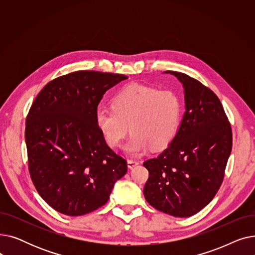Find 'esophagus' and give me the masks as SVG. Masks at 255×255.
I'll return each mask as SVG.
<instances>
[{
  "mask_svg": "<svg viewBox=\"0 0 255 255\" xmlns=\"http://www.w3.org/2000/svg\"><path fill=\"white\" fill-rule=\"evenodd\" d=\"M127 163H128V167L131 169V168H133V167H135L136 165H138V164H139V161H138V160L129 159Z\"/></svg>",
  "mask_w": 255,
  "mask_h": 255,
  "instance_id": "esophagus-1",
  "label": "esophagus"
}]
</instances>
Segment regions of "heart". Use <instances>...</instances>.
Listing matches in <instances>:
<instances>
[{
    "instance_id": "obj_1",
    "label": "heart",
    "mask_w": 255,
    "mask_h": 255,
    "mask_svg": "<svg viewBox=\"0 0 255 255\" xmlns=\"http://www.w3.org/2000/svg\"><path fill=\"white\" fill-rule=\"evenodd\" d=\"M182 119V101L172 91H158L141 85H130L117 93L113 109L99 106L95 123L105 142L117 148L128 132L125 144L130 155L161 150L176 137Z\"/></svg>"
}]
</instances>
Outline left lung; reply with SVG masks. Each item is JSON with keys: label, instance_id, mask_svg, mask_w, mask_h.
<instances>
[{"label": "left lung", "instance_id": "obj_1", "mask_svg": "<svg viewBox=\"0 0 255 255\" xmlns=\"http://www.w3.org/2000/svg\"><path fill=\"white\" fill-rule=\"evenodd\" d=\"M175 75L184 88L185 113L176 137L149 170L143 194L152 207L175 217H190L216 195L233 146L232 127L218 97L185 73Z\"/></svg>", "mask_w": 255, "mask_h": 255}]
</instances>
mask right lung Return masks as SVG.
Returning <instances> with one entry per match:
<instances>
[{
    "label": "right lung",
    "instance_id": "right-lung-1",
    "mask_svg": "<svg viewBox=\"0 0 255 255\" xmlns=\"http://www.w3.org/2000/svg\"><path fill=\"white\" fill-rule=\"evenodd\" d=\"M122 74L76 71L49 82L25 121L29 171L45 202L67 216H82L107 203L127 162L102 137L95 112Z\"/></svg>",
    "mask_w": 255,
    "mask_h": 255
}]
</instances>
